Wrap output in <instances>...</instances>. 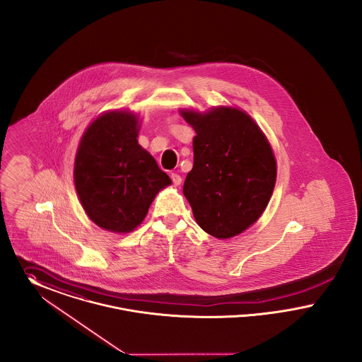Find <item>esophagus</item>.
Returning a JSON list of instances; mask_svg holds the SVG:
<instances>
[{
  "mask_svg": "<svg viewBox=\"0 0 362 362\" xmlns=\"http://www.w3.org/2000/svg\"><path fill=\"white\" fill-rule=\"evenodd\" d=\"M170 177H172L173 184H174V185H180V184L182 182L181 175H180V174H177V173H172V175H170Z\"/></svg>",
  "mask_w": 362,
  "mask_h": 362,
  "instance_id": "1",
  "label": "esophagus"
}]
</instances>
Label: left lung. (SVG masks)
I'll use <instances>...</instances> for the list:
<instances>
[{
    "label": "left lung",
    "mask_w": 362,
    "mask_h": 362,
    "mask_svg": "<svg viewBox=\"0 0 362 362\" xmlns=\"http://www.w3.org/2000/svg\"><path fill=\"white\" fill-rule=\"evenodd\" d=\"M193 127V169L184 182L199 226L230 238L253 225L275 187L276 162L266 136L238 109L182 112Z\"/></svg>",
    "instance_id": "8db88e82"
}]
</instances>
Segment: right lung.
I'll return each mask as SVG.
<instances>
[{
	"label": "right lung",
	"instance_id": "right-lung-1",
	"mask_svg": "<svg viewBox=\"0 0 362 362\" xmlns=\"http://www.w3.org/2000/svg\"><path fill=\"white\" fill-rule=\"evenodd\" d=\"M137 127L127 112L98 117L83 134L75 160V185L87 215L115 233L139 226L156 193L172 184L137 143Z\"/></svg>",
	"mask_w": 362,
	"mask_h": 362
}]
</instances>
